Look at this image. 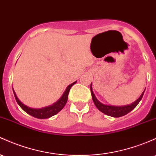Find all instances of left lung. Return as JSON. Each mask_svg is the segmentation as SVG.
I'll list each match as a JSON object with an SVG mask.
<instances>
[{
	"label": "left lung",
	"mask_w": 156,
	"mask_h": 156,
	"mask_svg": "<svg viewBox=\"0 0 156 156\" xmlns=\"http://www.w3.org/2000/svg\"><path fill=\"white\" fill-rule=\"evenodd\" d=\"M90 90H91V94L92 97V100H93L94 104L96 106V107L101 112H102L103 113L109 116H112V117L118 118V117H121L123 115H125L127 113H129L130 111L133 110L135 107L138 105V103L140 102V101L141 100L142 97H143L144 91L142 92L141 96L138 98V99L135 102H133V104H129V105H126V106H121V107H116V106H110V105H105V104L101 103L96 98L95 95H94L93 91H92V83L90 85Z\"/></svg>",
	"instance_id": "obj_1"
}]
</instances>
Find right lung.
I'll return each mask as SVG.
<instances>
[{"label":"right lung","instance_id":"obj_1","mask_svg":"<svg viewBox=\"0 0 156 156\" xmlns=\"http://www.w3.org/2000/svg\"><path fill=\"white\" fill-rule=\"evenodd\" d=\"M75 83H76V81L71 83V84H69V86L67 87V88L66 89V90H65L63 95L61 97V98H60L57 102L53 104L52 105L49 106V107H44V108L41 109H33L27 107V106H26L25 104H23L22 102H20V101L18 98V97H17L14 90H13V92H14V95L17 103L18 104V105H19L27 113L30 114V115L33 116V117L35 118H37V119H48V118H50L52 117V116L55 115L57 114L58 112H60L61 109L64 108L65 104H66V101H67L68 95H69L70 88H71V87H73V85H74Z\"/></svg>","mask_w":156,"mask_h":156}]
</instances>
